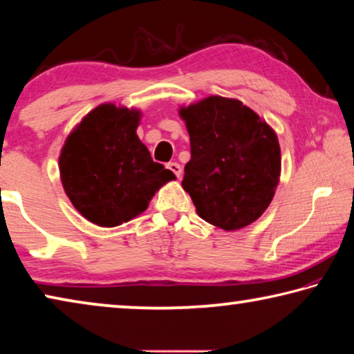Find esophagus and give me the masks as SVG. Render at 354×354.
<instances>
[{
	"label": "esophagus",
	"instance_id": "1",
	"mask_svg": "<svg viewBox=\"0 0 354 354\" xmlns=\"http://www.w3.org/2000/svg\"><path fill=\"white\" fill-rule=\"evenodd\" d=\"M167 169H169V170H171L173 173H175V176H176V178L181 176V173H183L181 165H179L178 162H169V164H167Z\"/></svg>",
	"mask_w": 354,
	"mask_h": 354
}]
</instances>
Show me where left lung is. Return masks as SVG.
<instances>
[{
    "label": "left lung",
    "instance_id": "obj_1",
    "mask_svg": "<svg viewBox=\"0 0 354 354\" xmlns=\"http://www.w3.org/2000/svg\"><path fill=\"white\" fill-rule=\"evenodd\" d=\"M190 136L183 187L203 220L225 231L253 223L279 183L274 131L242 101L207 97L179 109Z\"/></svg>",
    "mask_w": 354,
    "mask_h": 354
}]
</instances>
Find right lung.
Segmentation results:
<instances>
[{
    "instance_id": "1",
    "label": "right lung",
    "mask_w": 354,
    "mask_h": 354,
    "mask_svg": "<svg viewBox=\"0 0 354 354\" xmlns=\"http://www.w3.org/2000/svg\"><path fill=\"white\" fill-rule=\"evenodd\" d=\"M140 111L106 103L88 112L65 140L59 170L65 194L82 217L112 227L137 217L176 176L154 162L136 129Z\"/></svg>"
}]
</instances>
